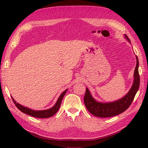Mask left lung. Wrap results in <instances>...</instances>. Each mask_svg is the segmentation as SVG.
I'll use <instances>...</instances> for the list:
<instances>
[{"label":"left lung","mask_w":148,"mask_h":148,"mask_svg":"<svg viewBox=\"0 0 148 148\" xmlns=\"http://www.w3.org/2000/svg\"><path fill=\"white\" fill-rule=\"evenodd\" d=\"M125 37L130 42L128 37L125 35ZM136 56V66L134 70V82L126 95L120 99L116 101L109 102H101L97 101L92 97L88 88L86 89V93L84 97V102L86 109L93 116L100 118H109L121 114L129 108L133 102L136 94L139 88L140 76L139 74V60Z\"/></svg>","instance_id":"obj_1"}]
</instances>
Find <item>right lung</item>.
I'll return each mask as SVG.
<instances>
[{
	"instance_id": "obj_1",
	"label": "right lung",
	"mask_w": 148,
	"mask_h": 148,
	"mask_svg": "<svg viewBox=\"0 0 148 148\" xmlns=\"http://www.w3.org/2000/svg\"><path fill=\"white\" fill-rule=\"evenodd\" d=\"M67 90L68 89L65 90L64 92H63L60 95L57 101H56L55 104L53 106L52 108H49L48 109H46V110H40V111H36V110H33L30 108H28L27 107L22 106L20 104V103H18V102H16L14 99L12 98V97L11 98L12 99V101L14 102L15 106H16V108L22 112H23L25 114H27L28 115H30L31 116H33V117L39 118H46L51 117V116H53V115L55 114L56 112H57L59 108H60L62 100L63 98H64V95H65L66 92H67Z\"/></svg>"
}]
</instances>
